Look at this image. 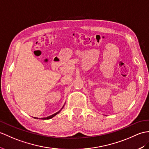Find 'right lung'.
I'll return each mask as SVG.
<instances>
[{"label": "right lung", "instance_id": "1", "mask_svg": "<svg viewBox=\"0 0 149 149\" xmlns=\"http://www.w3.org/2000/svg\"><path fill=\"white\" fill-rule=\"evenodd\" d=\"M63 107H64V105L63 106V107H62V109L63 108ZM61 109L60 110V111H58V112L55 113L53 114V115H51V116H48V117H44V118H39V119H44V120H45V119H51V118H53V117L54 116H55L56 115H57V114L61 111ZM33 118H35V119H39V118H38V117H33Z\"/></svg>", "mask_w": 149, "mask_h": 149}]
</instances>
